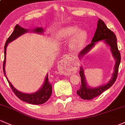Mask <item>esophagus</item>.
<instances>
[{
  "instance_id": "esophagus-1",
  "label": "esophagus",
  "mask_w": 125,
  "mask_h": 125,
  "mask_svg": "<svg viewBox=\"0 0 125 125\" xmlns=\"http://www.w3.org/2000/svg\"><path fill=\"white\" fill-rule=\"evenodd\" d=\"M67 57H65L63 59L61 60L58 63V68L59 69H62V68L63 67H65L66 65V59H67Z\"/></svg>"
}]
</instances>
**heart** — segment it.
<instances>
[{
	"label": "heart",
	"instance_id": "obj_1",
	"mask_svg": "<svg viewBox=\"0 0 125 125\" xmlns=\"http://www.w3.org/2000/svg\"><path fill=\"white\" fill-rule=\"evenodd\" d=\"M87 33L85 30H79L77 25H69L62 28L59 33V38L61 40H68L70 38L69 47L72 51L80 50L85 42Z\"/></svg>",
	"mask_w": 125,
	"mask_h": 125
}]
</instances>
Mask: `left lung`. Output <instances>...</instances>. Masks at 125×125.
Wrapping results in <instances>:
<instances>
[{"instance_id": "obj_1", "label": "left lung", "mask_w": 125, "mask_h": 125, "mask_svg": "<svg viewBox=\"0 0 125 125\" xmlns=\"http://www.w3.org/2000/svg\"><path fill=\"white\" fill-rule=\"evenodd\" d=\"M100 41H104L105 44L110 48L112 56L115 59V63L114 67V72L112 74L111 79L107 83L104 85L97 87H91L88 85L86 81L83 67H80L79 75L81 79V85L76 93L79 97L83 100H91L98 95H100L104 91L112 87L115 83L118 73L119 66L120 63V54L117 48V39L115 34L105 25V23L102 20L99 19L97 23V28L96 29L94 36L91 42L86 46L78 54L79 58H82L83 56L87 54L90 50L94 47L96 42Z\"/></svg>"}]
</instances>
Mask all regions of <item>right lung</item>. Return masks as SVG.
Listing matches in <instances>:
<instances>
[{
	"label": "right lung",
	"instance_id": "right-lung-1",
	"mask_svg": "<svg viewBox=\"0 0 125 125\" xmlns=\"http://www.w3.org/2000/svg\"><path fill=\"white\" fill-rule=\"evenodd\" d=\"M30 30L25 29V28H22L21 26L17 24L15 27L14 30H13V32H12L11 35L9 36V37L7 39L6 43L5 45V50H4V61H3V73L5 74V76L6 77L7 81H8V83H9V85L10 88H12V91H13L14 94L21 100L22 101H25L28 103L32 104H42L44 103L47 101L50 96L52 95V84L49 83V78H48V74L46 75V78L44 79V83L42 85L41 87L37 91L35 92L34 93H31V94H27V93H22L13 87L12 84L10 83V82L8 80V78H7L6 75V72H5V65H6V48L8 46V44L9 42H12V41L15 40L21 35H23V34L27 33L28 31H30ZM44 30L42 27H37L34 29L32 30V31L33 32L37 34H42L44 32Z\"/></svg>",
	"mask_w": 125,
	"mask_h": 125
}]
</instances>
